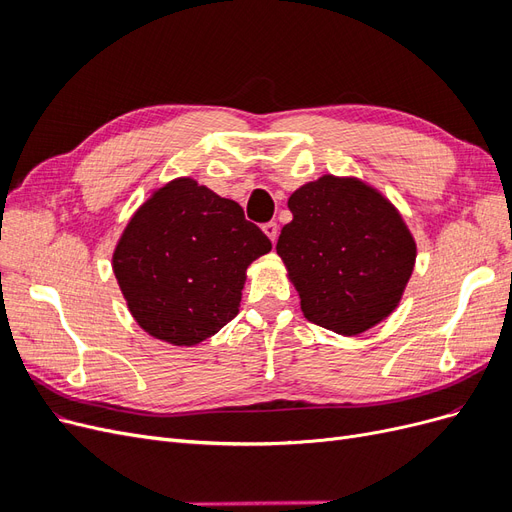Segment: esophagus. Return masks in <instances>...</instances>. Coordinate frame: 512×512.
Listing matches in <instances>:
<instances>
[{"instance_id": "34e87169", "label": "esophagus", "mask_w": 512, "mask_h": 512, "mask_svg": "<svg viewBox=\"0 0 512 512\" xmlns=\"http://www.w3.org/2000/svg\"><path fill=\"white\" fill-rule=\"evenodd\" d=\"M262 230H265V235L271 239V243H275L277 235H280V226H277V222H267L262 226Z\"/></svg>"}]
</instances>
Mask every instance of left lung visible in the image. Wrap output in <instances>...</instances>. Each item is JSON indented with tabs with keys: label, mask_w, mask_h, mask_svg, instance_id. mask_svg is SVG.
I'll return each instance as SVG.
<instances>
[{
	"label": "left lung",
	"mask_w": 512,
	"mask_h": 512,
	"mask_svg": "<svg viewBox=\"0 0 512 512\" xmlns=\"http://www.w3.org/2000/svg\"><path fill=\"white\" fill-rule=\"evenodd\" d=\"M292 222L277 254L303 316L339 335H359L393 314L414 269L416 243L399 211L371 185L324 175L288 198Z\"/></svg>",
	"instance_id": "obj_1"
}]
</instances>
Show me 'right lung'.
Wrapping results in <instances>:
<instances>
[{
  "label": "right lung",
  "instance_id": "1",
  "mask_svg": "<svg viewBox=\"0 0 512 512\" xmlns=\"http://www.w3.org/2000/svg\"><path fill=\"white\" fill-rule=\"evenodd\" d=\"M267 252L271 241L239 203L181 177L132 215L113 271L141 329L196 346L239 314L245 271Z\"/></svg>",
  "mask_w": 512,
  "mask_h": 512
}]
</instances>
